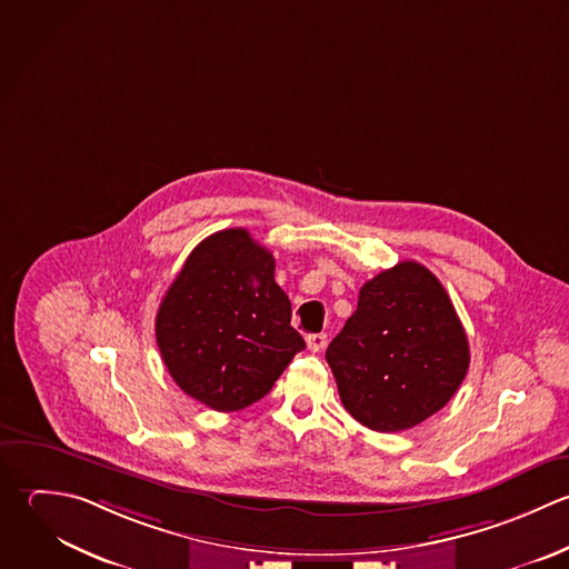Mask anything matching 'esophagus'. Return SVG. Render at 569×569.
Wrapping results in <instances>:
<instances>
[{"instance_id":"esophagus-1","label":"esophagus","mask_w":569,"mask_h":569,"mask_svg":"<svg viewBox=\"0 0 569 569\" xmlns=\"http://www.w3.org/2000/svg\"><path fill=\"white\" fill-rule=\"evenodd\" d=\"M306 343H308V350H310V352H321V350L328 346V335H323V332L308 335V337H306Z\"/></svg>"}]
</instances>
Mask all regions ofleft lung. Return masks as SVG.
<instances>
[{
    "mask_svg": "<svg viewBox=\"0 0 569 569\" xmlns=\"http://www.w3.org/2000/svg\"><path fill=\"white\" fill-rule=\"evenodd\" d=\"M326 361L359 423L401 432L455 397L470 368V346L441 281L426 266L401 261L363 283Z\"/></svg>",
    "mask_w": 569,
    "mask_h": 569,
    "instance_id": "1",
    "label": "left lung"
}]
</instances>
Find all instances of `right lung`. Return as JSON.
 <instances>
[{
  "label": "right lung",
  "instance_id": "1",
  "mask_svg": "<svg viewBox=\"0 0 569 569\" xmlns=\"http://www.w3.org/2000/svg\"><path fill=\"white\" fill-rule=\"evenodd\" d=\"M288 295L274 257L248 230L203 239L186 259L157 310L154 335L174 383L217 412L263 399L306 348L290 326Z\"/></svg>",
  "mask_w": 569,
  "mask_h": 569
}]
</instances>
